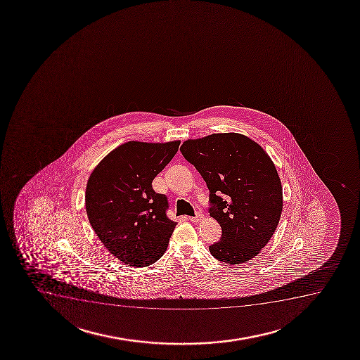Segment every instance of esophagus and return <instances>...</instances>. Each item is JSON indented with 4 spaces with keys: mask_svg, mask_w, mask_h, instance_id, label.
Returning a JSON list of instances; mask_svg holds the SVG:
<instances>
[{
    "mask_svg": "<svg viewBox=\"0 0 360 360\" xmlns=\"http://www.w3.org/2000/svg\"><path fill=\"white\" fill-rule=\"evenodd\" d=\"M202 214H198L196 217H188V220H191L193 223H199L200 220H202Z\"/></svg>",
    "mask_w": 360,
    "mask_h": 360,
    "instance_id": "34e87169",
    "label": "esophagus"
}]
</instances>
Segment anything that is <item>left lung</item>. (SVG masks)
<instances>
[{
  "label": "left lung",
  "instance_id": "8db88e82",
  "mask_svg": "<svg viewBox=\"0 0 360 360\" xmlns=\"http://www.w3.org/2000/svg\"><path fill=\"white\" fill-rule=\"evenodd\" d=\"M181 152L207 184L210 216L221 226V238L210 245L212 255L230 265L258 255L283 208L281 179L267 153L236 132L184 141Z\"/></svg>",
  "mask_w": 360,
  "mask_h": 360
}]
</instances>
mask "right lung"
<instances>
[{"instance_id":"1","label":"right lung","mask_w":360,"mask_h":360,"mask_svg":"<svg viewBox=\"0 0 360 360\" xmlns=\"http://www.w3.org/2000/svg\"><path fill=\"white\" fill-rule=\"evenodd\" d=\"M179 141H130L108 153L90 174L85 210L94 231L110 254L129 266H148L165 253L176 221L166 216L167 198L152 182Z\"/></svg>"}]
</instances>
